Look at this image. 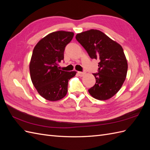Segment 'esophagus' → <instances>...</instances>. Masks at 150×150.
<instances>
[{"instance_id":"esophagus-1","label":"esophagus","mask_w":150,"mask_h":150,"mask_svg":"<svg viewBox=\"0 0 150 150\" xmlns=\"http://www.w3.org/2000/svg\"><path fill=\"white\" fill-rule=\"evenodd\" d=\"M85 74H86L85 72H78V74H79V76H81V77L83 76Z\"/></svg>"}]
</instances>
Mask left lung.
Returning a JSON list of instances; mask_svg holds the SVG:
<instances>
[{
    "mask_svg": "<svg viewBox=\"0 0 150 150\" xmlns=\"http://www.w3.org/2000/svg\"><path fill=\"white\" fill-rule=\"evenodd\" d=\"M91 59H99L98 71L93 73L96 83L89 93L99 100L116 94L125 81L128 63L122 47L101 31L91 29L76 35Z\"/></svg>",
    "mask_w": 150,
    "mask_h": 150,
    "instance_id": "8db88e82",
    "label": "left lung"
}]
</instances>
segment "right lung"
Instances as JSON below:
<instances>
[{
  "label": "right lung",
  "mask_w": 150,
  "mask_h": 150,
  "mask_svg": "<svg viewBox=\"0 0 150 150\" xmlns=\"http://www.w3.org/2000/svg\"><path fill=\"white\" fill-rule=\"evenodd\" d=\"M73 36L71 32H54L39 40L33 50L29 65L30 78L39 94L47 100L56 101L64 98L68 81L76 74L57 67L64 60L65 47Z\"/></svg>",
  "instance_id": "right-lung-1"
}]
</instances>
